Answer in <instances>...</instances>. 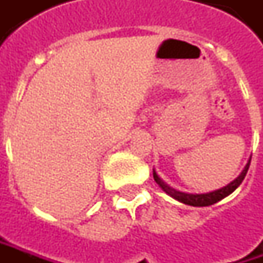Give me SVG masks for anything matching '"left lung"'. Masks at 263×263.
I'll return each mask as SVG.
<instances>
[{"label":"left lung","mask_w":263,"mask_h":263,"mask_svg":"<svg viewBox=\"0 0 263 263\" xmlns=\"http://www.w3.org/2000/svg\"><path fill=\"white\" fill-rule=\"evenodd\" d=\"M249 166H250V160L247 162V165H246L245 169L241 171V174L235 178L233 182H230L228 185H225L222 189L215 190V191L206 193V194H189V193H182V191H178V190L172 189V187H169L165 181L156 174V171H153V178L154 181L159 184V187L163 190L166 194H169L171 197H174V199L178 200V201H181V203H184V204L201 208V206H211V204H215V203H218L219 200H222L223 197L230 196V194L243 182L246 174H247V171H249Z\"/></svg>","instance_id":"left-lung-1"}]
</instances>
